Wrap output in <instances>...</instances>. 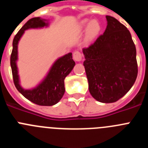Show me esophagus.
I'll return each instance as SVG.
<instances>
[{
  "label": "esophagus",
  "instance_id": "1",
  "mask_svg": "<svg viewBox=\"0 0 148 148\" xmlns=\"http://www.w3.org/2000/svg\"><path fill=\"white\" fill-rule=\"evenodd\" d=\"M73 57L75 61H81L82 59V55L79 51H75L73 53Z\"/></svg>",
  "mask_w": 148,
  "mask_h": 148
}]
</instances>
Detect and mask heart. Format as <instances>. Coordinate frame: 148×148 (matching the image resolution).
Returning a JSON list of instances; mask_svg holds the SVG:
<instances>
[{"label": "heart", "mask_w": 148, "mask_h": 148, "mask_svg": "<svg viewBox=\"0 0 148 148\" xmlns=\"http://www.w3.org/2000/svg\"><path fill=\"white\" fill-rule=\"evenodd\" d=\"M81 27L82 28H87V35L86 40L90 41L92 40L100 31V25L96 21H92L88 23L87 20L82 21L81 23Z\"/></svg>", "instance_id": "b5f03b06"}]
</instances>
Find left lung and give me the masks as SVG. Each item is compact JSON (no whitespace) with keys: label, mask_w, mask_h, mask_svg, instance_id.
Returning <instances> with one entry per match:
<instances>
[{"label":"left lung","mask_w":148,"mask_h":148,"mask_svg":"<svg viewBox=\"0 0 148 148\" xmlns=\"http://www.w3.org/2000/svg\"><path fill=\"white\" fill-rule=\"evenodd\" d=\"M105 31L84 48L89 91L102 103L116 102L133 87L138 74L136 49L130 31L117 19L107 15Z\"/></svg>","instance_id":"1"}]
</instances>
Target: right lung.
<instances>
[{
    "label": "right lung",
    "instance_id": "add662e5",
    "mask_svg": "<svg viewBox=\"0 0 148 148\" xmlns=\"http://www.w3.org/2000/svg\"><path fill=\"white\" fill-rule=\"evenodd\" d=\"M48 20L40 17L29 19L18 31L13 39L12 51L10 57V65L15 87L26 99L34 104L40 106H53L61 100L65 92V78L70 74L75 64L73 59L72 53H68L55 61L47 76L37 87L30 90H25L21 86L16 64L18 60V42L25 30L43 28L48 27Z\"/></svg>",
    "mask_w": 148,
    "mask_h": 148
}]
</instances>
